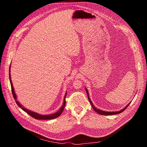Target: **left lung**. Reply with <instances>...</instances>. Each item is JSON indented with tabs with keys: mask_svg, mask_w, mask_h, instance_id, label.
<instances>
[{
	"mask_svg": "<svg viewBox=\"0 0 147 147\" xmlns=\"http://www.w3.org/2000/svg\"><path fill=\"white\" fill-rule=\"evenodd\" d=\"M85 90H86V93H87V96H88V100H89V101H90V104H91V106L92 107V109H93V110H94L95 112H96L97 113H99V114H100V115H116V114H119V113H121V112H123V111L125 110L127 107H128V105L130 104V103L131 102H129V104H128L126 107H124V108H123L122 110H119V111H118V112H105V111H104V110H99V109H97L96 107H95L94 106V105H93V104H92V101H91V100L90 99V96H89V93H88V90L87 89L85 88Z\"/></svg>",
	"mask_w": 147,
	"mask_h": 147,
	"instance_id": "left-lung-1",
	"label": "left lung"
}]
</instances>
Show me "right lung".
<instances>
[{
	"mask_svg": "<svg viewBox=\"0 0 147 147\" xmlns=\"http://www.w3.org/2000/svg\"><path fill=\"white\" fill-rule=\"evenodd\" d=\"M10 68H11V64L10 65V68H9V78H10V84H11V91H12V94L13 96V97H14V99L16 101V103L17 104V105H18L21 109H22V110H24V112H26L28 114H29V115H30L31 117L37 119H55L56 118L58 117H59L60 115H61V113H63L64 109V107L65 105V97H66V95H67V92L65 93V94L64 96V102H63V104L62 105V107H61V109L56 112V113H54L53 114H50V115H41V114H39L37 113L36 112H34L33 111H31L27 109L24 108V107L22 105L20 102H18V100H17V97L16 95L15 94V92L14 90V88H13V84H12V82H11V76H10Z\"/></svg>",
	"mask_w": 147,
	"mask_h": 147,
	"instance_id": "1",
	"label": "right lung"
}]
</instances>
